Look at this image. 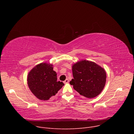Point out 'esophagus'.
Segmentation results:
<instances>
[{
  "label": "esophagus",
  "mask_w": 134,
  "mask_h": 134,
  "mask_svg": "<svg viewBox=\"0 0 134 134\" xmlns=\"http://www.w3.org/2000/svg\"><path fill=\"white\" fill-rule=\"evenodd\" d=\"M68 82H69L68 80V79H66V80L64 82V83L65 84H66V83H68Z\"/></svg>",
  "instance_id": "34e87169"
}]
</instances>
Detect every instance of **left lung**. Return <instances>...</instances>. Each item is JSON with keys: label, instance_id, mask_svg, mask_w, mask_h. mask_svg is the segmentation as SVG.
Returning a JSON list of instances; mask_svg holds the SVG:
<instances>
[{"label": "left lung", "instance_id": "obj_1", "mask_svg": "<svg viewBox=\"0 0 134 134\" xmlns=\"http://www.w3.org/2000/svg\"><path fill=\"white\" fill-rule=\"evenodd\" d=\"M74 79L70 82L74 89L83 96L91 99L102 92L106 82V72L95 63L82 60L72 66Z\"/></svg>", "mask_w": 134, "mask_h": 134}]
</instances>
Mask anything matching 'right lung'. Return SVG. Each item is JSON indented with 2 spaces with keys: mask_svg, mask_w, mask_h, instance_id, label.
<instances>
[{
  "mask_svg": "<svg viewBox=\"0 0 134 134\" xmlns=\"http://www.w3.org/2000/svg\"><path fill=\"white\" fill-rule=\"evenodd\" d=\"M57 75L52 65L41 63L36 65L28 74L29 88L37 98L48 100L64 85L62 82L57 81Z\"/></svg>",
  "mask_w": 134,
  "mask_h": 134,
  "instance_id": "1",
  "label": "right lung"
}]
</instances>
